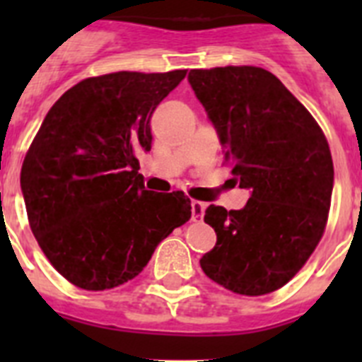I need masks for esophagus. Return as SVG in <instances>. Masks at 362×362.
<instances>
[{
  "instance_id": "1",
  "label": "esophagus",
  "mask_w": 362,
  "mask_h": 362,
  "mask_svg": "<svg viewBox=\"0 0 362 362\" xmlns=\"http://www.w3.org/2000/svg\"><path fill=\"white\" fill-rule=\"evenodd\" d=\"M204 210H206V203H203V201H192V219H203Z\"/></svg>"
}]
</instances>
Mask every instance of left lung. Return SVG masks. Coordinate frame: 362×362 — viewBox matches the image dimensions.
Segmentation results:
<instances>
[{
    "label": "left lung",
    "instance_id": "8db88e82",
    "mask_svg": "<svg viewBox=\"0 0 362 362\" xmlns=\"http://www.w3.org/2000/svg\"><path fill=\"white\" fill-rule=\"evenodd\" d=\"M188 83L225 148L232 181L250 190L241 210L206 209L217 243L199 264L226 290L264 296L288 283L321 241L334 190L330 146L268 70L197 69Z\"/></svg>",
    "mask_w": 362,
    "mask_h": 362
}]
</instances>
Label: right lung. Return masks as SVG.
Here are the masks:
<instances>
[{
  "label": "right lung",
  "instance_id": "1",
  "mask_svg": "<svg viewBox=\"0 0 362 362\" xmlns=\"http://www.w3.org/2000/svg\"><path fill=\"white\" fill-rule=\"evenodd\" d=\"M187 70L83 79L57 99L21 168L32 233L52 267L83 290L141 274L156 246L192 216L183 192L145 190L137 153L150 117Z\"/></svg>",
  "mask_w": 362,
  "mask_h": 362
}]
</instances>
